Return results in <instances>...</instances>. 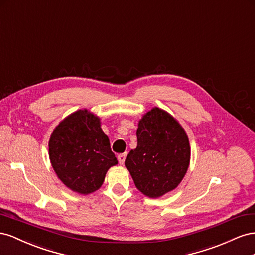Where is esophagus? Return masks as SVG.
<instances>
[{
  "label": "esophagus",
  "instance_id": "esophagus-1",
  "mask_svg": "<svg viewBox=\"0 0 255 255\" xmlns=\"http://www.w3.org/2000/svg\"><path fill=\"white\" fill-rule=\"evenodd\" d=\"M118 159H119L120 164H124V162H125V159H126V152L125 154H120L118 156Z\"/></svg>",
  "mask_w": 255,
  "mask_h": 255
}]
</instances>
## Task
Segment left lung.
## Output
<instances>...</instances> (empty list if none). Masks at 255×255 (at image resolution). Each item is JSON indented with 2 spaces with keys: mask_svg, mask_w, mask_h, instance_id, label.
Segmentation results:
<instances>
[{
  "mask_svg": "<svg viewBox=\"0 0 255 255\" xmlns=\"http://www.w3.org/2000/svg\"><path fill=\"white\" fill-rule=\"evenodd\" d=\"M137 146L125 165L137 190L157 199L174 190L190 164V144L179 122L163 109L154 107L137 124Z\"/></svg>",
  "mask_w": 255,
  "mask_h": 255,
  "instance_id": "8db88e82",
  "label": "left lung"
}]
</instances>
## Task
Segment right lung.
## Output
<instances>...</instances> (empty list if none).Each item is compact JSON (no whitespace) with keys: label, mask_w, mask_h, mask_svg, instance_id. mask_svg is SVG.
Masks as SVG:
<instances>
[{"label":"right lung","mask_w":255,"mask_h":255,"mask_svg":"<svg viewBox=\"0 0 255 255\" xmlns=\"http://www.w3.org/2000/svg\"><path fill=\"white\" fill-rule=\"evenodd\" d=\"M49 158L62 183L83 195L98 190L108 170L118 164L100 118L87 109L72 112L54 128Z\"/></svg>","instance_id":"1"}]
</instances>
